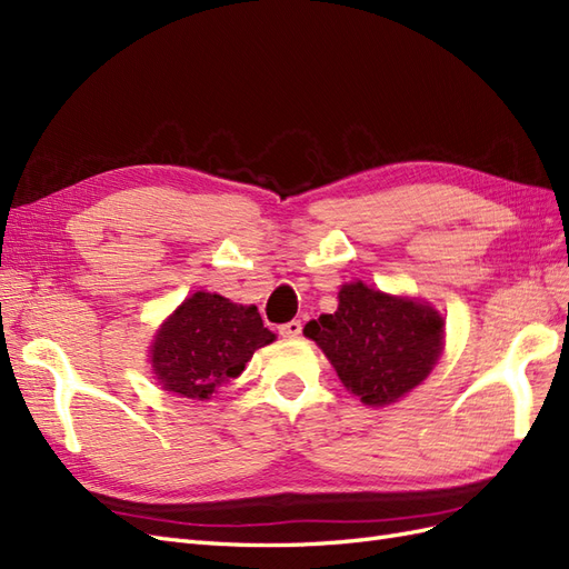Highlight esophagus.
I'll return each instance as SVG.
<instances>
[{
    "mask_svg": "<svg viewBox=\"0 0 569 569\" xmlns=\"http://www.w3.org/2000/svg\"><path fill=\"white\" fill-rule=\"evenodd\" d=\"M279 333H281V337H286V339H296V337H300V333H302V322H300V319H293V322H286V325L279 327Z\"/></svg>",
    "mask_w": 569,
    "mask_h": 569,
    "instance_id": "1",
    "label": "esophagus"
}]
</instances>
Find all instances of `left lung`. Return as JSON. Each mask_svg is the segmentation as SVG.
<instances>
[{
  "label": "left lung",
  "mask_w": 569,
  "mask_h": 569,
  "mask_svg": "<svg viewBox=\"0 0 569 569\" xmlns=\"http://www.w3.org/2000/svg\"><path fill=\"white\" fill-rule=\"evenodd\" d=\"M442 317L428 305L348 283L339 310L305 325L346 389L368 406L401 399L430 375L442 353Z\"/></svg>",
  "instance_id": "obj_1"
}]
</instances>
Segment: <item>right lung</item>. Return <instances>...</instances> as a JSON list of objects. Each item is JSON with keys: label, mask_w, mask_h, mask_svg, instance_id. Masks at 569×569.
Here are the masks:
<instances>
[{"label": "right lung", "mask_w": 569, "mask_h": 569, "mask_svg": "<svg viewBox=\"0 0 569 569\" xmlns=\"http://www.w3.org/2000/svg\"><path fill=\"white\" fill-rule=\"evenodd\" d=\"M273 339L257 308L199 290L158 331L151 362L163 389L203 401L228 377H238L257 348Z\"/></svg>", "instance_id": "right-lung-1"}]
</instances>
